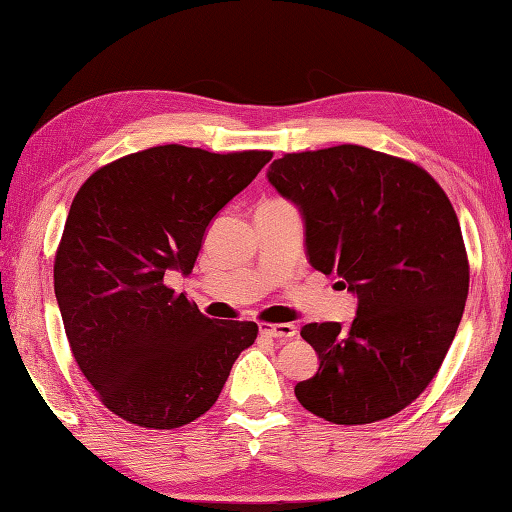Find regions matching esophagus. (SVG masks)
I'll return each mask as SVG.
<instances>
[{
    "mask_svg": "<svg viewBox=\"0 0 512 512\" xmlns=\"http://www.w3.org/2000/svg\"><path fill=\"white\" fill-rule=\"evenodd\" d=\"M259 332L266 336H273V339H293V336L298 334V327L293 323H277V325L262 323L259 325Z\"/></svg>",
    "mask_w": 512,
    "mask_h": 512,
    "instance_id": "obj_1",
    "label": "esophagus"
}]
</instances>
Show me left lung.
Instances as JSON below:
<instances>
[{"mask_svg": "<svg viewBox=\"0 0 512 512\" xmlns=\"http://www.w3.org/2000/svg\"><path fill=\"white\" fill-rule=\"evenodd\" d=\"M266 176L300 207L309 264L359 300L350 327L300 329L320 366L298 402L334 424L391 418L436 377L463 318L470 264L452 203L418 164L357 144L287 153Z\"/></svg>", "mask_w": 512, "mask_h": 512, "instance_id": "1", "label": "left lung"}]
</instances>
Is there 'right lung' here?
<instances>
[{
    "label": "right lung",
    "mask_w": 512,
    "mask_h": 512,
    "mask_svg": "<svg viewBox=\"0 0 512 512\" xmlns=\"http://www.w3.org/2000/svg\"><path fill=\"white\" fill-rule=\"evenodd\" d=\"M271 151L164 144L85 180L69 207L54 291L76 363L126 422L176 429L201 418L257 339L250 320H212L164 273H192L207 225Z\"/></svg>",
    "instance_id": "obj_1"
}]
</instances>
